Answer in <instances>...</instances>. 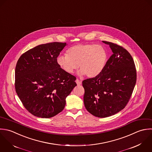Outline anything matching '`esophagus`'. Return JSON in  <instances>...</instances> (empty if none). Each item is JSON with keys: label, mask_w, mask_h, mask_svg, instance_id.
<instances>
[{"label": "esophagus", "mask_w": 152, "mask_h": 152, "mask_svg": "<svg viewBox=\"0 0 152 152\" xmlns=\"http://www.w3.org/2000/svg\"><path fill=\"white\" fill-rule=\"evenodd\" d=\"M76 83H77V85H80L82 84V82L80 81V80H78V79H76Z\"/></svg>", "instance_id": "1"}]
</instances>
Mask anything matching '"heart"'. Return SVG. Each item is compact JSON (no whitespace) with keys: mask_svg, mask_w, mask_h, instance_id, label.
<instances>
[{"mask_svg":"<svg viewBox=\"0 0 152 152\" xmlns=\"http://www.w3.org/2000/svg\"><path fill=\"white\" fill-rule=\"evenodd\" d=\"M67 55H59L56 59L59 67L67 73L71 74L78 68V74L94 77L104 69L108 58L106 49L101 45L79 44L69 48Z\"/></svg>","mask_w":152,"mask_h":152,"instance_id":"obj_1","label":"heart"}]
</instances>
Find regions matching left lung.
<instances>
[{
  "label": "left lung",
  "instance_id": "1",
  "mask_svg": "<svg viewBox=\"0 0 152 152\" xmlns=\"http://www.w3.org/2000/svg\"><path fill=\"white\" fill-rule=\"evenodd\" d=\"M102 42L110 45L113 55L99 75L82 82L85 107L99 118L113 115L125 108L137 79L134 62L128 51L113 42Z\"/></svg>",
  "mask_w": 152,
  "mask_h": 152
}]
</instances>
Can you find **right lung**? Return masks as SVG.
Returning a JSON list of instances; mask_svg holds the SVG:
<instances>
[{
  "label": "right lung",
  "mask_w": 152,
  "mask_h": 152,
  "mask_svg": "<svg viewBox=\"0 0 152 152\" xmlns=\"http://www.w3.org/2000/svg\"><path fill=\"white\" fill-rule=\"evenodd\" d=\"M66 45L58 42L40 44L18 60L16 92L24 107L34 116L48 118L61 112L66 97L77 85L76 78L61 69L56 61Z\"/></svg>",
  "instance_id": "obj_1"
}]
</instances>
